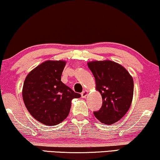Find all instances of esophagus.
<instances>
[{"mask_svg": "<svg viewBox=\"0 0 160 160\" xmlns=\"http://www.w3.org/2000/svg\"><path fill=\"white\" fill-rule=\"evenodd\" d=\"M87 94H88V91L84 90V91H83V92H82V94H81V95H82V97L83 98H86V97H87Z\"/></svg>", "mask_w": 160, "mask_h": 160, "instance_id": "34e87169", "label": "esophagus"}]
</instances>
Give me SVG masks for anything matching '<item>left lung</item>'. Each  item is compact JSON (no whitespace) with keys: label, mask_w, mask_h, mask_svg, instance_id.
Masks as SVG:
<instances>
[{"label":"left lung","mask_w":160,"mask_h":160,"mask_svg":"<svg viewBox=\"0 0 160 160\" xmlns=\"http://www.w3.org/2000/svg\"><path fill=\"white\" fill-rule=\"evenodd\" d=\"M87 65L102 99V107L94 114L105 124L115 123L125 115L132 103V77L122 65L111 60L92 61Z\"/></svg>","instance_id":"obj_1"}]
</instances>
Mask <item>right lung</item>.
Wrapping results in <instances>:
<instances>
[{
  "mask_svg": "<svg viewBox=\"0 0 160 160\" xmlns=\"http://www.w3.org/2000/svg\"><path fill=\"white\" fill-rule=\"evenodd\" d=\"M65 61L47 60L26 76L22 98L28 111L37 121L53 126L66 119L71 100L81 95L61 82Z\"/></svg>",
  "mask_w": 160,
  "mask_h": 160,
  "instance_id": "right-lung-1",
  "label": "right lung"
}]
</instances>
